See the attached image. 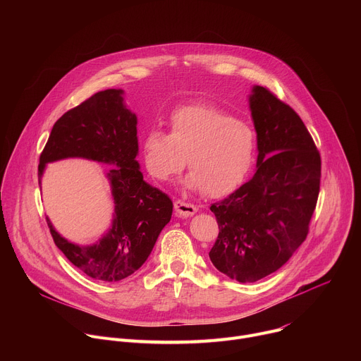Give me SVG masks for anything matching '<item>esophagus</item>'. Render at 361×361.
<instances>
[{"label":"esophagus","instance_id":"34e87169","mask_svg":"<svg viewBox=\"0 0 361 361\" xmlns=\"http://www.w3.org/2000/svg\"><path fill=\"white\" fill-rule=\"evenodd\" d=\"M174 210H176V214L178 217H191L197 213V207L194 204H190V202H184L181 200H177L174 201Z\"/></svg>","mask_w":361,"mask_h":361}]
</instances>
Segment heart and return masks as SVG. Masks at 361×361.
Instances as JSON below:
<instances>
[{"mask_svg":"<svg viewBox=\"0 0 361 361\" xmlns=\"http://www.w3.org/2000/svg\"><path fill=\"white\" fill-rule=\"evenodd\" d=\"M252 127L231 113L210 104L176 110L170 134L149 130L142 138V159L151 177L167 181L187 167L184 184L192 191L223 197L247 177L255 159Z\"/></svg>","mask_w":361,"mask_h":361,"instance_id":"obj_1","label":"heart"}]
</instances>
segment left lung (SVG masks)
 I'll use <instances>...</instances> for the list:
<instances>
[{
  "label": "left lung",
  "instance_id": "8db88e82",
  "mask_svg": "<svg viewBox=\"0 0 361 361\" xmlns=\"http://www.w3.org/2000/svg\"><path fill=\"white\" fill-rule=\"evenodd\" d=\"M250 110L259 148L257 171L210 207L219 223L210 260L240 283L277 271L302 244L322 177L320 152L290 106L255 85Z\"/></svg>",
  "mask_w": 361,
  "mask_h": 361
}]
</instances>
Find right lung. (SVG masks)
Returning a JSON list of instances; mask_svg holds the SVG:
<instances>
[{"label": "right lung", "instance_id": "add662e5", "mask_svg": "<svg viewBox=\"0 0 361 361\" xmlns=\"http://www.w3.org/2000/svg\"><path fill=\"white\" fill-rule=\"evenodd\" d=\"M137 117L124 104L123 90H104L67 111L54 124L39 156L38 183L45 164L81 157L113 164L107 177L114 197V219L109 233L92 245L61 237L47 217L49 233L67 259L88 277L120 281L148 259L173 214V201L142 180Z\"/></svg>", "mask_w": 361, "mask_h": 361}]
</instances>
